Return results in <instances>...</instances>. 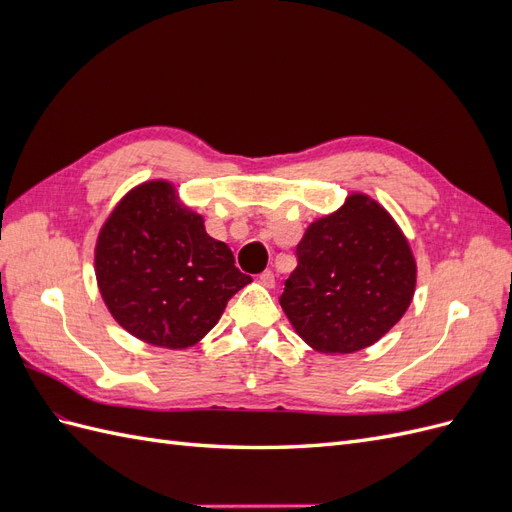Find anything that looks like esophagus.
Returning a JSON list of instances; mask_svg holds the SVG:
<instances>
[{
	"mask_svg": "<svg viewBox=\"0 0 512 512\" xmlns=\"http://www.w3.org/2000/svg\"><path fill=\"white\" fill-rule=\"evenodd\" d=\"M258 280L265 288H273L275 286V273L273 271H262Z\"/></svg>",
	"mask_w": 512,
	"mask_h": 512,
	"instance_id": "34e87169",
	"label": "esophagus"
}]
</instances>
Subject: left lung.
<instances>
[{
  "label": "left lung",
  "instance_id": "left-lung-1",
  "mask_svg": "<svg viewBox=\"0 0 512 512\" xmlns=\"http://www.w3.org/2000/svg\"><path fill=\"white\" fill-rule=\"evenodd\" d=\"M297 262L280 303L303 342L324 354L376 344L414 297L416 260L408 239L365 194H350L335 213L309 224Z\"/></svg>",
  "mask_w": 512,
  "mask_h": 512
}]
</instances>
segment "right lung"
<instances>
[{
	"label": "right lung",
	"instance_id": "right-lung-1",
	"mask_svg": "<svg viewBox=\"0 0 512 512\" xmlns=\"http://www.w3.org/2000/svg\"><path fill=\"white\" fill-rule=\"evenodd\" d=\"M96 280L108 312L143 342L170 350L198 344L232 294L252 282L203 215L183 207L168 181L136 185L104 222Z\"/></svg>",
	"mask_w": 512,
	"mask_h": 512
}]
</instances>
